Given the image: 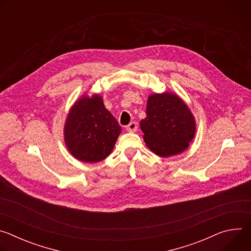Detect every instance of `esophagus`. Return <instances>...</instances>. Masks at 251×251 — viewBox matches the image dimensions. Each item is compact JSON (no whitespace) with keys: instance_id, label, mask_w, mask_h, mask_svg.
<instances>
[{"instance_id":"obj_1","label":"esophagus","mask_w":251,"mask_h":251,"mask_svg":"<svg viewBox=\"0 0 251 251\" xmlns=\"http://www.w3.org/2000/svg\"><path fill=\"white\" fill-rule=\"evenodd\" d=\"M137 129H138V126H137L136 122H131L129 125L126 126V130L128 132H135V131H137Z\"/></svg>"}]
</instances>
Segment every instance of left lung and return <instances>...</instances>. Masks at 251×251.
<instances>
[{
	"mask_svg": "<svg viewBox=\"0 0 251 251\" xmlns=\"http://www.w3.org/2000/svg\"><path fill=\"white\" fill-rule=\"evenodd\" d=\"M146 118L140 127L148 148L160 157L181 154L196 134L195 117L188 105L171 92L151 94Z\"/></svg>",
	"mask_w": 251,
	"mask_h": 251,
	"instance_id": "left-lung-1",
	"label": "left lung"
}]
</instances>
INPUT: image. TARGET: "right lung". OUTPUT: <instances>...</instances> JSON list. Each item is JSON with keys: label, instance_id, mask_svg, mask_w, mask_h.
Instances as JSON below:
<instances>
[{"label": "right lung", "instance_id": "add662e5", "mask_svg": "<svg viewBox=\"0 0 251 251\" xmlns=\"http://www.w3.org/2000/svg\"><path fill=\"white\" fill-rule=\"evenodd\" d=\"M99 94L82 95L71 107L64 125L65 145L75 159L97 163L108 157L121 133Z\"/></svg>", "mask_w": 251, "mask_h": 251}]
</instances>
